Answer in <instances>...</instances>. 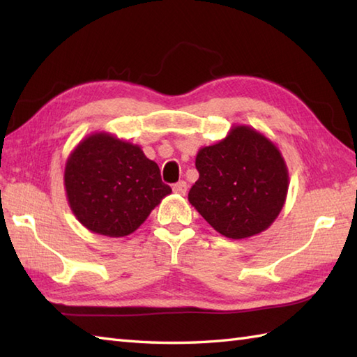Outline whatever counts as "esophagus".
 <instances>
[{
    "label": "esophagus",
    "instance_id": "esophagus-1",
    "mask_svg": "<svg viewBox=\"0 0 357 357\" xmlns=\"http://www.w3.org/2000/svg\"><path fill=\"white\" fill-rule=\"evenodd\" d=\"M173 192L178 193V195H185L187 193V183L185 181H179L173 185Z\"/></svg>",
    "mask_w": 357,
    "mask_h": 357
}]
</instances>
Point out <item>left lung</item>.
I'll use <instances>...</instances> for the list:
<instances>
[{"mask_svg": "<svg viewBox=\"0 0 357 357\" xmlns=\"http://www.w3.org/2000/svg\"><path fill=\"white\" fill-rule=\"evenodd\" d=\"M199 179L188 201L229 239L259 234L275 222L288 192V169L275 142L250 126H233L224 139L199 149Z\"/></svg>", "mask_w": 357, "mask_h": 357, "instance_id": "8db88e82", "label": "left lung"}]
</instances>
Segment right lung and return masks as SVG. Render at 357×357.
<instances>
[{
	"label": "right lung",
	"mask_w": 357,
	"mask_h": 357,
	"mask_svg": "<svg viewBox=\"0 0 357 357\" xmlns=\"http://www.w3.org/2000/svg\"><path fill=\"white\" fill-rule=\"evenodd\" d=\"M64 187L70 210L92 233L123 238L172 193L139 146L107 132L86 136L67 158Z\"/></svg>",
	"instance_id": "right-lung-1"
}]
</instances>
